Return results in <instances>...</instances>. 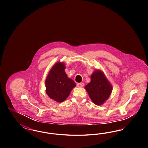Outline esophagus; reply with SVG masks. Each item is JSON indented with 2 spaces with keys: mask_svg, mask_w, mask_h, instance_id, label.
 I'll use <instances>...</instances> for the list:
<instances>
[{
  "mask_svg": "<svg viewBox=\"0 0 148 148\" xmlns=\"http://www.w3.org/2000/svg\"><path fill=\"white\" fill-rule=\"evenodd\" d=\"M84 86V83H77V86L79 87H82Z\"/></svg>",
  "mask_w": 148,
  "mask_h": 148,
  "instance_id": "esophagus-1",
  "label": "esophagus"
}]
</instances>
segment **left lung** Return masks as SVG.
<instances>
[{"label":"left lung","instance_id":"8db88e82","mask_svg":"<svg viewBox=\"0 0 148 148\" xmlns=\"http://www.w3.org/2000/svg\"><path fill=\"white\" fill-rule=\"evenodd\" d=\"M90 80V82L85 88L90 98L95 104L102 105L111 93L112 86L103 73L100 71H95L91 75Z\"/></svg>","mask_w":148,"mask_h":148}]
</instances>
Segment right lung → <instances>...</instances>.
I'll return each instance as SVG.
<instances>
[{
    "label": "right lung",
    "instance_id": "1",
    "mask_svg": "<svg viewBox=\"0 0 148 148\" xmlns=\"http://www.w3.org/2000/svg\"><path fill=\"white\" fill-rule=\"evenodd\" d=\"M62 62L56 63L50 70L45 80L46 93L50 98L59 103L67 98L75 83L68 78Z\"/></svg>",
    "mask_w": 148,
    "mask_h": 148
}]
</instances>
